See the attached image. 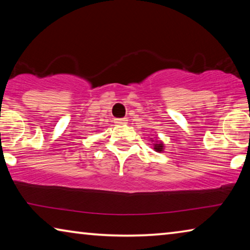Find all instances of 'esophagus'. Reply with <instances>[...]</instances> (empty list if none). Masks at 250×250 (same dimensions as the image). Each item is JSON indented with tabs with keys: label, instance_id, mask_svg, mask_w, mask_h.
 I'll return each instance as SVG.
<instances>
[{
	"label": "esophagus",
	"instance_id": "34e87169",
	"mask_svg": "<svg viewBox=\"0 0 250 250\" xmlns=\"http://www.w3.org/2000/svg\"><path fill=\"white\" fill-rule=\"evenodd\" d=\"M115 124L125 125V124H128V119H126V118H119V119H115Z\"/></svg>",
	"mask_w": 250,
	"mask_h": 250
}]
</instances>
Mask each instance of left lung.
Wrapping results in <instances>:
<instances>
[{
	"label": "left lung",
	"instance_id": "left-lung-1",
	"mask_svg": "<svg viewBox=\"0 0 250 250\" xmlns=\"http://www.w3.org/2000/svg\"><path fill=\"white\" fill-rule=\"evenodd\" d=\"M154 150L158 151V152H161L163 150V143H155L154 145Z\"/></svg>",
	"mask_w": 250,
	"mask_h": 250
}]
</instances>
